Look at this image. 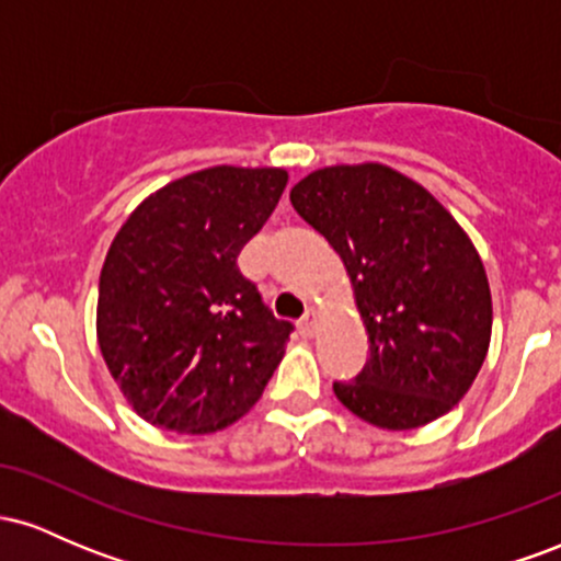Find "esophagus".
I'll use <instances>...</instances> for the list:
<instances>
[{
	"mask_svg": "<svg viewBox=\"0 0 561 561\" xmlns=\"http://www.w3.org/2000/svg\"><path fill=\"white\" fill-rule=\"evenodd\" d=\"M298 330H300L302 337H313V332H317V311H313V308H308L306 317L300 319Z\"/></svg>",
	"mask_w": 561,
	"mask_h": 561,
	"instance_id": "34e87169",
	"label": "esophagus"
}]
</instances>
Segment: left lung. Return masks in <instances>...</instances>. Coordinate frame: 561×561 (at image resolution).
Returning <instances> with one entry per match:
<instances>
[{"label": "left lung", "mask_w": 561, "mask_h": 561, "mask_svg": "<svg viewBox=\"0 0 561 561\" xmlns=\"http://www.w3.org/2000/svg\"><path fill=\"white\" fill-rule=\"evenodd\" d=\"M289 203L345 263L369 334L364 369L332 385L337 401L382 430L422 427L454 409L493 327L467 231L422 184L379 163L308 173Z\"/></svg>", "instance_id": "obj_1"}]
</instances>
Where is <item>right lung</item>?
I'll list each match as a JSON object with an SVG mask.
<instances>
[{"label":"right lung","mask_w":561,"mask_h":561,"mask_svg":"<svg viewBox=\"0 0 561 561\" xmlns=\"http://www.w3.org/2000/svg\"><path fill=\"white\" fill-rule=\"evenodd\" d=\"M285 186V169L216 165L165 184L115 234L96 340L141 420L205 435L261 398L293 324L274 317L237 255Z\"/></svg>","instance_id":"add662e5"}]
</instances>
